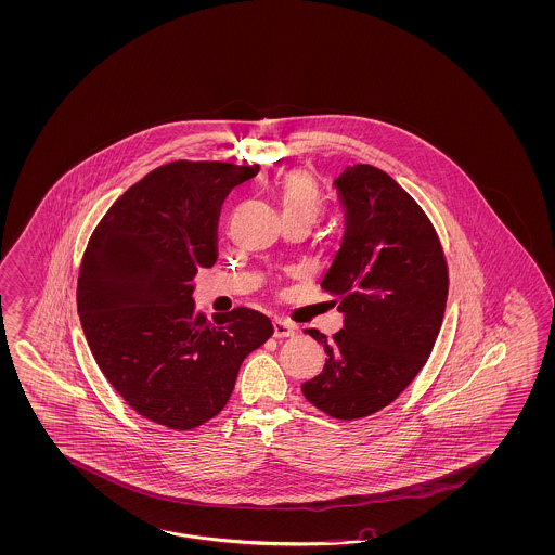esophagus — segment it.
I'll return each instance as SVG.
<instances>
[{"label":"esophagus","instance_id":"esophagus-1","mask_svg":"<svg viewBox=\"0 0 555 555\" xmlns=\"http://www.w3.org/2000/svg\"><path fill=\"white\" fill-rule=\"evenodd\" d=\"M272 327H274V337L295 336V325H293V323H288V321L274 320Z\"/></svg>","mask_w":555,"mask_h":555}]
</instances>
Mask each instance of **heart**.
I'll return each mask as SVG.
<instances>
[{
	"mask_svg": "<svg viewBox=\"0 0 555 555\" xmlns=\"http://www.w3.org/2000/svg\"><path fill=\"white\" fill-rule=\"evenodd\" d=\"M276 199L283 219H302L309 225L323 211V197L315 179L305 170H293L276 185Z\"/></svg>",
	"mask_w": 555,
	"mask_h": 555,
	"instance_id": "heart-1",
	"label": "heart"
}]
</instances>
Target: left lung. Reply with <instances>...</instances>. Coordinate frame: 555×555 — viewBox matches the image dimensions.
Listing matches in <instances>:
<instances>
[{"label": "left lung", "mask_w": 555, "mask_h": 555, "mask_svg": "<svg viewBox=\"0 0 555 555\" xmlns=\"http://www.w3.org/2000/svg\"><path fill=\"white\" fill-rule=\"evenodd\" d=\"M334 186L346 232L321 288L336 297L344 327L332 341L305 330L327 358L301 390L325 415L350 421L392 403L425 366L443 321L448 264L431 221L385 170L353 165Z\"/></svg>", "instance_id": "left-lung-1"}]
</instances>
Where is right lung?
Here are the masks:
<instances>
[{
    "label": "right lung",
    "instance_id": "add662e5",
    "mask_svg": "<svg viewBox=\"0 0 555 555\" xmlns=\"http://www.w3.org/2000/svg\"><path fill=\"white\" fill-rule=\"evenodd\" d=\"M258 170L218 160L154 168L89 237L77 281L87 344L121 399L168 429L216 417L244 358L274 332L248 307L207 321L191 283L218 260L221 203Z\"/></svg>",
    "mask_w": 555,
    "mask_h": 555
}]
</instances>
